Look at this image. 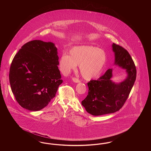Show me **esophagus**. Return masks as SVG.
I'll return each instance as SVG.
<instances>
[{"label":"esophagus","instance_id":"obj_1","mask_svg":"<svg viewBox=\"0 0 151 151\" xmlns=\"http://www.w3.org/2000/svg\"><path fill=\"white\" fill-rule=\"evenodd\" d=\"M72 81L73 82H75V83H78L80 82V81L79 80V79H78V78H72Z\"/></svg>","mask_w":151,"mask_h":151}]
</instances>
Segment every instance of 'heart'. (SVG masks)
<instances>
[{
  "label": "heart",
  "instance_id": "b5f03b06",
  "mask_svg": "<svg viewBox=\"0 0 151 151\" xmlns=\"http://www.w3.org/2000/svg\"><path fill=\"white\" fill-rule=\"evenodd\" d=\"M64 54L59 60L60 70L68 73L79 65V71L84 79L91 80L100 75L107 60L106 52L93 46H75Z\"/></svg>",
  "mask_w": 151,
  "mask_h": 151
}]
</instances>
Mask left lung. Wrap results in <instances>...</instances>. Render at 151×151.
<instances>
[{
  "instance_id": "obj_1",
  "label": "left lung",
  "mask_w": 151,
  "mask_h": 151,
  "mask_svg": "<svg viewBox=\"0 0 151 151\" xmlns=\"http://www.w3.org/2000/svg\"><path fill=\"white\" fill-rule=\"evenodd\" d=\"M115 65L125 69L127 76L119 84L113 82V70L109 69L97 80L88 83V94L81 101L86 111L92 115H104L119 110L127 100L137 77V70L129 52L123 47L113 43Z\"/></svg>"
}]
</instances>
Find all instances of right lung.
<instances>
[{"instance_id":"right-lung-1","label":"right lung","mask_w":151,"mask_h":151,"mask_svg":"<svg viewBox=\"0 0 151 151\" xmlns=\"http://www.w3.org/2000/svg\"><path fill=\"white\" fill-rule=\"evenodd\" d=\"M54 43L33 40L15 55L9 79L16 100L24 109L38 111L46 107L63 83Z\"/></svg>"}]
</instances>
